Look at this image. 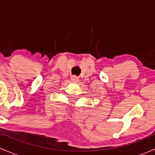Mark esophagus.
Masks as SVG:
<instances>
[{"mask_svg":"<svg viewBox=\"0 0 155 155\" xmlns=\"http://www.w3.org/2000/svg\"><path fill=\"white\" fill-rule=\"evenodd\" d=\"M71 80L73 81V82H78L79 79H78V77L76 76H71Z\"/></svg>","mask_w":155,"mask_h":155,"instance_id":"obj_1","label":"esophagus"}]
</instances>
